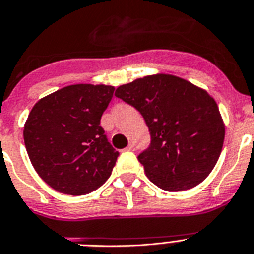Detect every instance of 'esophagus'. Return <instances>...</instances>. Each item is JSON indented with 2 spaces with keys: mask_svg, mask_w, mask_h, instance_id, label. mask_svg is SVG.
I'll return each instance as SVG.
<instances>
[{
  "mask_svg": "<svg viewBox=\"0 0 254 254\" xmlns=\"http://www.w3.org/2000/svg\"><path fill=\"white\" fill-rule=\"evenodd\" d=\"M127 151H134V150H135V144L129 143V144H127Z\"/></svg>",
  "mask_w": 254,
  "mask_h": 254,
  "instance_id": "34e87169",
  "label": "esophagus"
}]
</instances>
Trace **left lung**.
<instances>
[{
  "label": "left lung",
  "mask_w": 254,
  "mask_h": 254,
  "mask_svg": "<svg viewBox=\"0 0 254 254\" xmlns=\"http://www.w3.org/2000/svg\"><path fill=\"white\" fill-rule=\"evenodd\" d=\"M117 98L143 116L150 146L138 155L147 178L165 191L199 185L222 151L225 125L206 91L183 78L156 74L121 85Z\"/></svg>",
  "instance_id": "1"
}]
</instances>
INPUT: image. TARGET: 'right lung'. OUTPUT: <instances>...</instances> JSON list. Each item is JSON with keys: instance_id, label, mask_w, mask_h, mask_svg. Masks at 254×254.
I'll return each instance as SVG.
<instances>
[{"instance_id": "right-lung-1", "label": "right lung", "mask_w": 254, "mask_h": 254, "mask_svg": "<svg viewBox=\"0 0 254 254\" xmlns=\"http://www.w3.org/2000/svg\"><path fill=\"white\" fill-rule=\"evenodd\" d=\"M114 86L71 85L42 98L24 127L32 165L58 192L80 196L110 178L119 151L108 142L101 117Z\"/></svg>"}]
</instances>
